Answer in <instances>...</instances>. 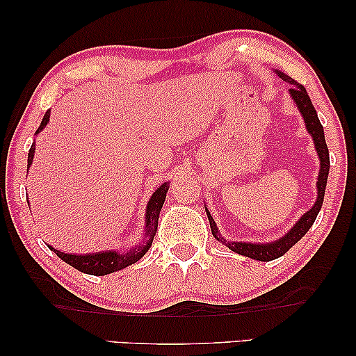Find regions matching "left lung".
Here are the masks:
<instances>
[{
	"instance_id": "obj_1",
	"label": "left lung",
	"mask_w": 356,
	"mask_h": 356,
	"mask_svg": "<svg viewBox=\"0 0 356 356\" xmlns=\"http://www.w3.org/2000/svg\"><path fill=\"white\" fill-rule=\"evenodd\" d=\"M275 74L279 76L280 79H284L285 82L291 84L290 86L291 87L290 95L296 104V106H298L301 116L305 118L306 129H308L311 138H313L316 152H318V155H319L321 170H319V175H318V183H316V186H318V199H316L314 206L311 207L309 211L305 213V216H301L300 220L290 228V232L286 233V235H284L275 241H270V243L227 241L225 238L220 235V232H218V228L216 225V222H213L211 212H209L206 209L207 217H209V223H211L212 235L216 236V240L223 243V245H225L228 250L235 251V252H238V254L251 257V259H256V261H264V262L274 261V259H277V257L284 256L285 252L289 251L291 246L296 245V243H298L301 238L306 235V232H308L309 228L313 227L316 217H318L321 207H323L325 184H327V175H329V167H330L329 149H327V144H325V138H324V128H323V124H321V121L318 118V113H316L314 105L311 104L308 92H306V89L300 84V82L291 79L290 76L284 74L282 71L275 70Z\"/></svg>"
}]
</instances>
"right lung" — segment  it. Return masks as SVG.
I'll return each instance as SVG.
<instances>
[{"label": "right lung", "instance_id": "add662e5", "mask_svg": "<svg viewBox=\"0 0 356 356\" xmlns=\"http://www.w3.org/2000/svg\"><path fill=\"white\" fill-rule=\"evenodd\" d=\"M48 120H50V110L47 111L45 116H43L40 126H38L37 133L45 128ZM33 152H35V144H32L31 150H29V157H27V170L32 165L33 160ZM168 183H163L162 186L155 189V193L152 194V197L149 199L147 202V209H145V236L144 241L139 243L138 246H134L133 250L126 251L121 254L118 251H102V252H94V254H71V252H61L55 250V248L50 246V250L53 252H56V256L74 267V269L84 272V274H90V275H106L111 274V272L121 270L124 267H128L134 262H138L140 257H143L145 252L149 251L150 245H152L155 233H157V225H159V216L160 211H162V206L165 202V197H167V191H168Z\"/></svg>", "mask_w": 356, "mask_h": 356}]
</instances>
